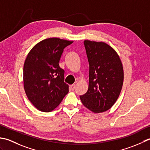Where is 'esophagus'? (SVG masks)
<instances>
[{
	"instance_id": "34e87169",
	"label": "esophagus",
	"mask_w": 150,
	"mask_h": 150,
	"mask_svg": "<svg viewBox=\"0 0 150 150\" xmlns=\"http://www.w3.org/2000/svg\"><path fill=\"white\" fill-rule=\"evenodd\" d=\"M76 88V85L75 84H72L71 85V88L72 89V91H74Z\"/></svg>"
}]
</instances>
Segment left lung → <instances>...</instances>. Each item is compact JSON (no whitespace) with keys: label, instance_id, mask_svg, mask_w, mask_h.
<instances>
[{"label":"left lung","instance_id":"left-lung-1","mask_svg":"<svg viewBox=\"0 0 150 150\" xmlns=\"http://www.w3.org/2000/svg\"><path fill=\"white\" fill-rule=\"evenodd\" d=\"M83 42L89 63L88 87L79 97L85 108L100 113L111 108L118 98L124 81L123 65L108 44L90 40Z\"/></svg>","mask_w":150,"mask_h":150}]
</instances>
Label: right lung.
<instances>
[{"instance_id": "obj_1", "label": "right lung", "mask_w": 150, "mask_h": 150, "mask_svg": "<svg viewBox=\"0 0 150 150\" xmlns=\"http://www.w3.org/2000/svg\"><path fill=\"white\" fill-rule=\"evenodd\" d=\"M57 38L44 39L27 55L23 69L24 88L33 105L42 112H51L69 93L64 82V70L59 60L64 48L72 44Z\"/></svg>"}]
</instances>
